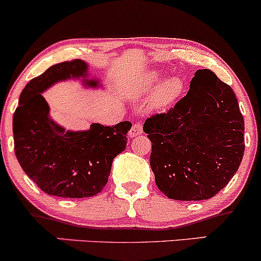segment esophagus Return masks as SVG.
<instances>
[{"label": "esophagus", "mask_w": 261, "mask_h": 261, "mask_svg": "<svg viewBox=\"0 0 261 261\" xmlns=\"http://www.w3.org/2000/svg\"><path fill=\"white\" fill-rule=\"evenodd\" d=\"M143 133V125H142L141 122H137L132 125L130 130H129V137H137L141 136Z\"/></svg>", "instance_id": "34e87169"}]
</instances>
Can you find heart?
Here are the masks:
<instances>
[{
    "mask_svg": "<svg viewBox=\"0 0 261 261\" xmlns=\"http://www.w3.org/2000/svg\"><path fill=\"white\" fill-rule=\"evenodd\" d=\"M160 79L158 74H150L149 76H146V79L142 80L138 85H137V91H150L154 88L155 83ZM182 90V82L178 77H171V79L166 80L160 88H158L157 93H155L154 100L158 106H167L171 101H173L177 96L179 95Z\"/></svg>",
    "mask_w": 261,
    "mask_h": 261,
    "instance_id": "heart-1",
    "label": "heart"
}]
</instances>
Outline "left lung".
<instances>
[{"instance_id":"1","label":"left lung","mask_w":261,"mask_h":261,"mask_svg":"<svg viewBox=\"0 0 261 261\" xmlns=\"http://www.w3.org/2000/svg\"><path fill=\"white\" fill-rule=\"evenodd\" d=\"M157 187L168 198L208 200L238 171L245 149L244 118L230 85L208 69L168 112L144 122Z\"/></svg>"}]
</instances>
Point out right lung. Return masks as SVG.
Instances as JSON below:
<instances>
[{"instance_id":"1","label":"right lung","mask_w":261,"mask_h":261,"mask_svg":"<svg viewBox=\"0 0 261 261\" xmlns=\"http://www.w3.org/2000/svg\"><path fill=\"white\" fill-rule=\"evenodd\" d=\"M88 65L74 59L50 66L30 80L22 90L13 114L15 153L23 172L45 193L58 197H91L104 189L113 160L125 149L132 123L101 125L89 130H65L49 117V106L41 93L60 80L84 77Z\"/></svg>"}]
</instances>
